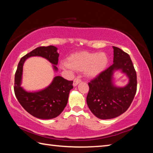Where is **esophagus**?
I'll return each instance as SVG.
<instances>
[{
    "mask_svg": "<svg viewBox=\"0 0 153 153\" xmlns=\"http://www.w3.org/2000/svg\"><path fill=\"white\" fill-rule=\"evenodd\" d=\"M81 79H79V78H78V77H76V78H75L74 79V86H77V84H79V83H80L81 82Z\"/></svg>",
    "mask_w": 153,
    "mask_h": 153,
    "instance_id": "34e87169",
    "label": "esophagus"
}]
</instances>
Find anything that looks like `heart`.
Returning a JSON list of instances; mask_svg holds the SVG:
<instances>
[{"instance_id":"obj_1","label":"heart","mask_w":153,"mask_h":153,"mask_svg":"<svg viewBox=\"0 0 153 153\" xmlns=\"http://www.w3.org/2000/svg\"><path fill=\"white\" fill-rule=\"evenodd\" d=\"M108 62V56L105 53L79 52L71 55L67 63L62 67L76 71H84L88 77H96L105 70Z\"/></svg>"}]
</instances>
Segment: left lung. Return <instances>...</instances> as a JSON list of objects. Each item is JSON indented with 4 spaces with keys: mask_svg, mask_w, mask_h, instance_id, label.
<instances>
[{
    "mask_svg": "<svg viewBox=\"0 0 153 153\" xmlns=\"http://www.w3.org/2000/svg\"><path fill=\"white\" fill-rule=\"evenodd\" d=\"M113 48V64L88 83L86 101L90 110L101 120L117 117L128 110L135 97L137 76L130 56L120 48ZM121 69L130 79L123 88L114 86L113 71Z\"/></svg>",
    "mask_w": 153,
    "mask_h": 153,
    "instance_id": "left-lung-1",
    "label": "left lung"
}]
</instances>
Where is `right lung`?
Masks as SVG:
<instances>
[{
	"label": "right lung",
	"instance_id": "add662e5",
	"mask_svg": "<svg viewBox=\"0 0 153 153\" xmlns=\"http://www.w3.org/2000/svg\"><path fill=\"white\" fill-rule=\"evenodd\" d=\"M33 56H42L52 64L57 65L59 54L54 46H40L22 57L15 75V94L20 105L33 117L42 120L56 117L66 107L69 92L74 88L73 81L56 76L46 88L36 92H26L21 87L23 65L27 58ZM54 69L57 70L55 65Z\"/></svg>",
	"mask_w": 153,
	"mask_h": 153
}]
</instances>
